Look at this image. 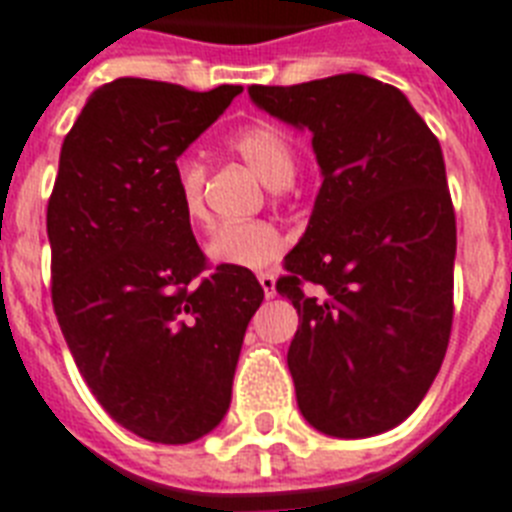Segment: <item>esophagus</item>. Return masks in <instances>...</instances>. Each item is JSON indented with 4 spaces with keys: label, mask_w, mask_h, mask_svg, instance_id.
Segmentation results:
<instances>
[{
    "label": "esophagus",
    "mask_w": 512,
    "mask_h": 512,
    "mask_svg": "<svg viewBox=\"0 0 512 512\" xmlns=\"http://www.w3.org/2000/svg\"><path fill=\"white\" fill-rule=\"evenodd\" d=\"M259 282H261V288H264V296L267 298L277 296V277L272 275V272H261Z\"/></svg>",
    "instance_id": "1"
}]
</instances>
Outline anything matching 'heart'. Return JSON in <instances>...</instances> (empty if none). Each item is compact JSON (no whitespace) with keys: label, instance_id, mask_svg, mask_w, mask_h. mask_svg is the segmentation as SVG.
Masks as SVG:
<instances>
[{"label":"heart","instance_id":"b5f03b06","mask_svg":"<svg viewBox=\"0 0 512 512\" xmlns=\"http://www.w3.org/2000/svg\"><path fill=\"white\" fill-rule=\"evenodd\" d=\"M230 147L259 174L269 187H288L296 177L298 155L296 145L280 126L269 121H253L232 134ZM171 187L177 195V203L182 208L190 224L206 222V166L182 155L171 166ZM288 248V237L282 235L272 222H230L216 227L206 243V256L216 267L230 269H267L272 267Z\"/></svg>","mask_w":512,"mask_h":512}]
</instances>
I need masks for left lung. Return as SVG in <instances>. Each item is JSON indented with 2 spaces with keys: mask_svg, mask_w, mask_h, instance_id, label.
Here are the masks:
<instances>
[{
  "mask_svg": "<svg viewBox=\"0 0 512 512\" xmlns=\"http://www.w3.org/2000/svg\"><path fill=\"white\" fill-rule=\"evenodd\" d=\"M248 94L312 132L322 171L277 280L298 312V410L335 439L388 431L418 410L452 333L457 227L439 140L399 89L362 73Z\"/></svg>",
  "mask_w": 512,
  "mask_h": 512,
  "instance_id": "1",
  "label": "left lung"
}]
</instances>
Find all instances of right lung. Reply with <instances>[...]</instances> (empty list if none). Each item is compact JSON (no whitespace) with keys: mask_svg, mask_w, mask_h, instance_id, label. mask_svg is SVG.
Masks as SVG:
<instances>
[{"mask_svg":"<svg viewBox=\"0 0 512 512\" xmlns=\"http://www.w3.org/2000/svg\"><path fill=\"white\" fill-rule=\"evenodd\" d=\"M240 92L110 81L65 137L49 195L65 343L102 410L155 444H190L222 423L245 327L264 301L248 269L203 275L171 187L174 161Z\"/></svg>","mask_w":512,"mask_h":512,"instance_id":"right-lung-1","label":"right lung"}]
</instances>
